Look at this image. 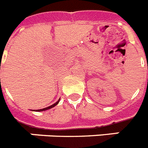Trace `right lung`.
Masks as SVG:
<instances>
[{"label":"right lung","mask_w":148,"mask_h":148,"mask_svg":"<svg viewBox=\"0 0 148 148\" xmlns=\"http://www.w3.org/2000/svg\"><path fill=\"white\" fill-rule=\"evenodd\" d=\"M60 99H59L58 101H57L56 103H54V104L51 105V106H50L47 107V108H42V109H38V110H34V111H35V112H43V111L48 110V109H50V108H53V107H55V106H57V105L58 104V103H59V102H60Z\"/></svg>","instance_id":"right-lung-1"}]
</instances>
